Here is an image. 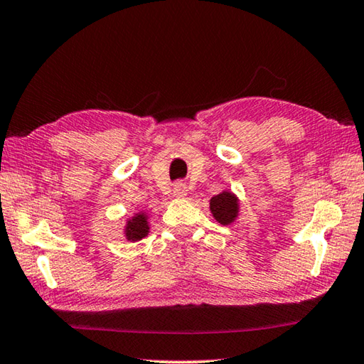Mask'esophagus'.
<instances>
[{
  "instance_id": "obj_1",
  "label": "esophagus",
  "mask_w": 364,
  "mask_h": 364,
  "mask_svg": "<svg viewBox=\"0 0 364 364\" xmlns=\"http://www.w3.org/2000/svg\"><path fill=\"white\" fill-rule=\"evenodd\" d=\"M173 193H174L176 198H185V196H187V193H188L187 185H185L183 182H177L174 185V188H173Z\"/></svg>"
}]
</instances>
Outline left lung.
Segmentation results:
<instances>
[{
	"label": "left lung",
	"mask_w": 364,
	"mask_h": 364,
	"mask_svg": "<svg viewBox=\"0 0 364 364\" xmlns=\"http://www.w3.org/2000/svg\"><path fill=\"white\" fill-rule=\"evenodd\" d=\"M210 212L220 225H231L239 215V200L235 193L223 190L210 198Z\"/></svg>",
	"instance_id": "8db88e82"
}]
</instances>
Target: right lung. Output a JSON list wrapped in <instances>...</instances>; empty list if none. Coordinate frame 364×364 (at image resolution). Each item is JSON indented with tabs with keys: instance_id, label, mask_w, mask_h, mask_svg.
<instances>
[{
	"instance_id": "1",
	"label": "right lung",
	"mask_w": 364,
	"mask_h": 364,
	"mask_svg": "<svg viewBox=\"0 0 364 364\" xmlns=\"http://www.w3.org/2000/svg\"><path fill=\"white\" fill-rule=\"evenodd\" d=\"M149 230H150L149 215L144 210H141V212H136L132 218H128L123 235H125L127 241L136 242V241H141L142 237H146L149 235Z\"/></svg>"
}]
</instances>
